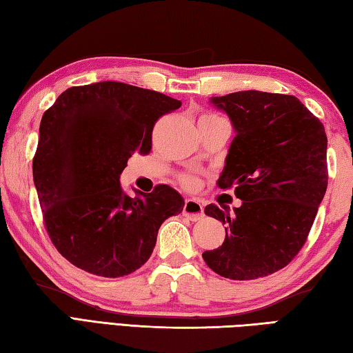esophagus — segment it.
<instances>
[{
  "label": "esophagus",
  "mask_w": 353,
  "mask_h": 353,
  "mask_svg": "<svg viewBox=\"0 0 353 353\" xmlns=\"http://www.w3.org/2000/svg\"><path fill=\"white\" fill-rule=\"evenodd\" d=\"M183 215L188 216L192 221H196V219L203 218V204L196 201V199L188 198L184 201V208H183Z\"/></svg>",
  "instance_id": "obj_1"
}]
</instances>
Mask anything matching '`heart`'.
<instances>
[{
    "label": "heart",
    "instance_id": "1",
    "mask_svg": "<svg viewBox=\"0 0 353 353\" xmlns=\"http://www.w3.org/2000/svg\"><path fill=\"white\" fill-rule=\"evenodd\" d=\"M215 119H219V117H216V115H214V114H204L201 118H199L198 123H210V121H215ZM183 183H184L185 188H194V185H195V179L190 178V176H185V178L183 179Z\"/></svg>",
    "mask_w": 353,
    "mask_h": 353
}]
</instances>
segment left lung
<instances>
[{
  "label": "left lung",
  "instance_id": "left-lung-1",
  "mask_svg": "<svg viewBox=\"0 0 353 353\" xmlns=\"http://www.w3.org/2000/svg\"><path fill=\"white\" fill-rule=\"evenodd\" d=\"M210 103L235 129L218 188H235L243 203L232 214L205 205L225 238L203 258L224 278L256 280L288 265L307 239L327 189V137L294 95L244 90Z\"/></svg>",
  "mask_w": 353,
  "mask_h": 353
}]
</instances>
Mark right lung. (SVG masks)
Segmentation results:
<instances>
[{
	"instance_id": "1",
	"label": "right lung",
	"mask_w": 353,
	"mask_h": 353,
	"mask_svg": "<svg viewBox=\"0 0 353 353\" xmlns=\"http://www.w3.org/2000/svg\"><path fill=\"white\" fill-rule=\"evenodd\" d=\"M179 108L159 92L101 81L68 89L44 112L33 183L52 243L73 265L129 275L150 258L164 219L181 214L169 185L132 198L119 183L128 159L150 152L158 118Z\"/></svg>"
}]
</instances>
